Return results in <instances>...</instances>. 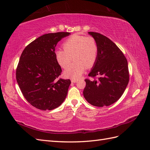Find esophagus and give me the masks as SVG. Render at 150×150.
I'll return each mask as SVG.
<instances>
[{"label":"esophagus","mask_w":150,"mask_h":150,"mask_svg":"<svg viewBox=\"0 0 150 150\" xmlns=\"http://www.w3.org/2000/svg\"><path fill=\"white\" fill-rule=\"evenodd\" d=\"M71 81L72 83H75V82H77L78 81V79H71Z\"/></svg>","instance_id":"obj_1"}]
</instances>
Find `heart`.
Segmentation results:
<instances>
[{
  "instance_id": "b5f03b06",
  "label": "heart",
  "mask_w": 150,
  "mask_h": 150,
  "mask_svg": "<svg viewBox=\"0 0 150 150\" xmlns=\"http://www.w3.org/2000/svg\"><path fill=\"white\" fill-rule=\"evenodd\" d=\"M64 50H57L55 57L57 62L66 68L73 59L75 60L64 71L66 77L77 79L86 69L91 68L96 62L98 47L96 40L90 36L73 35L63 44Z\"/></svg>"
}]
</instances>
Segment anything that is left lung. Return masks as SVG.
Instances as JSON below:
<instances>
[{"label": "left lung", "instance_id": "obj_1", "mask_svg": "<svg viewBox=\"0 0 150 150\" xmlns=\"http://www.w3.org/2000/svg\"><path fill=\"white\" fill-rule=\"evenodd\" d=\"M96 40L98 52L88 74L97 80L85 79L83 95L94 106H108L122 96L129 82L128 61L123 53L110 39L100 33L88 32Z\"/></svg>", "mask_w": 150, "mask_h": 150}]
</instances>
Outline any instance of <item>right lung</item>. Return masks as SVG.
Wrapping results in <instances>:
<instances>
[{
	"instance_id": "right-lung-1",
	"label": "right lung",
	"mask_w": 150,
	"mask_h": 150,
	"mask_svg": "<svg viewBox=\"0 0 150 150\" xmlns=\"http://www.w3.org/2000/svg\"><path fill=\"white\" fill-rule=\"evenodd\" d=\"M69 32L47 33L25 47L16 69V79L22 95L31 105L52 110L61 105L71 81L59 79L61 67L55 57V46Z\"/></svg>"
}]
</instances>
